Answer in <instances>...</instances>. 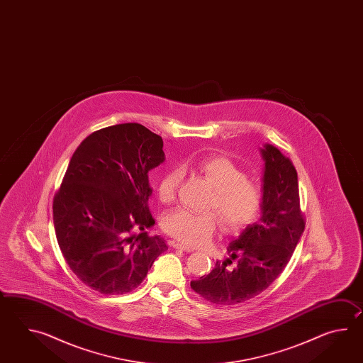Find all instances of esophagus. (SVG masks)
I'll return each mask as SVG.
<instances>
[{
    "mask_svg": "<svg viewBox=\"0 0 363 363\" xmlns=\"http://www.w3.org/2000/svg\"><path fill=\"white\" fill-rule=\"evenodd\" d=\"M171 247H175V249H180V250H184V252H193L192 247H186L184 244H180V242H177V241H172Z\"/></svg>",
    "mask_w": 363,
    "mask_h": 363,
    "instance_id": "obj_1",
    "label": "esophagus"
}]
</instances>
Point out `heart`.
<instances>
[{
    "label": "heart",
    "instance_id": "heart-1",
    "mask_svg": "<svg viewBox=\"0 0 363 363\" xmlns=\"http://www.w3.org/2000/svg\"><path fill=\"white\" fill-rule=\"evenodd\" d=\"M214 192L210 196L206 213H193L184 208L171 210L163 216V231L186 245L206 244L218 231L220 220L225 231L238 232L255 222L263 205L259 183L247 179V172L231 158L210 155L193 163ZM183 170L175 166L166 171L157 184L158 200L170 203L175 200ZM215 211L213 212L212 210Z\"/></svg>",
    "mask_w": 363,
    "mask_h": 363
}]
</instances>
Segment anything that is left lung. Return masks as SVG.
<instances>
[{
  "instance_id": "left-lung-1",
  "label": "left lung",
  "mask_w": 363,
  "mask_h": 363,
  "mask_svg": "<svg viewBox=\"0 0 363 363\" xmlns=\"http://www.w3.org/2000/svg\"><path fill=\"white\" fill-rule=\"evenodd\" d=\"M261 152L264 160L261 219L228 245L230 258L216 261L208 275L191 281L196 294L216 305L247 301L267 289L286 269L305 230L294 164L270 144Z\"/></svg>"
}]
</instances>
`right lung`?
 <instances>
[{
	"label": "right lung",
	"mask_w": 363,
	"mask_h": 363,
	"mask_svg": "<svg viewBox=\"0 0 363 363\" xmlns=\"http://www.w3.org/2000/svg\"><path fill=\"white\" fill-rule=\"evenodd\" d=\"M161 136L139 123L86 136L69 160L53 200L55 236L71 271L102 294L138 288L167 250L147 200V172L164 161Z\"/></svg>",
	"instance_id": "obj_1"
}]
</instances>
